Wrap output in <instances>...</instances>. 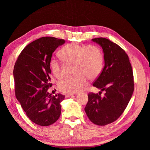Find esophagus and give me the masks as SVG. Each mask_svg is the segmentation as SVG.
Returning a JSON list of instances; mask_svg holds the SVG:
<instances>
[{
    "instance_id": "1",
    "label": "esophagus",
    "mask_w": 150,
    "mask_h": 150,
    "mask_svg": "<svg viewBox=\"0 0 150 150\" xmlns=\"http://www.w3.org/2000/svg\"><path fill=\"white\" fill-rule=\"evenodd\" d=\"M71 96H72V94H66L65 97L66 98H69V97H71Z\"/></svg>"
}]
</instances>
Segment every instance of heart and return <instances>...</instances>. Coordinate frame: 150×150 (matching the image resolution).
<instances>
[{
    "mask_svg": "<svg viewBox=\"0 0 150 150\" xmlns=\"http://www.w3.org/2000/svg\"><path fill=\"white\" fill-rule=\"evenodd\" d=\"M66 64H73L74 75L61 80L58 88L63 93L74 94L83 89L87 78L94 79L103 69L104 57L101 49L95 45H83L72 42L63 47L58 53ZM50 67L54 76L61 79L63 76L61 67L56 60L50 61Z\"/></svg>",
    "mask_w": 150,
    "mask_h": 150,
    "instance_id": "b5f03b06",
    "label": "heart"
}]
</instances>
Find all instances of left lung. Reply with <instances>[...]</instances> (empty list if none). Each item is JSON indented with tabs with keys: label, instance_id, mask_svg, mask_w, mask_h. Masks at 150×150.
Wrapping results in <instances>:
<instances>
[{
	"label": "left lung",
	"instance_id": "left-lung-1",
	"mask_svg": "<svg viewBox=\"0 0 150 150\" xmlns=\"http://www.w3.org/2000/svg\"><path fill=\"white\" fill-rule=\"evenodd\" d=\"M92 41L103 49L104 67L93 83L101 91L88 94L84 111L93 123L104 126L115 121L128 106L134 91L133 73L128 56L118 45L103 38Z\"/></svg>",
	"mask_w": 150,
	"mask_h": 150
}]
</instances>
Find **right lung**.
<instances>
[{"mask_svg":"<svg viewBox=\"0 0 150 150\" xmlns=\"http://www.w3.org/2000/svg\"><path fill=\"white\" fill-rule=\"evenodd\" d=\"M65 43L64 39L42 37L28 44L17 58L13 75L17 100L29 118L42 126L54 123L60 117L61 102L65 96H52L50 61L52 53Z\"/></svg>","mask_w":150,"mask_h":150,"instance_id":"1","label":"right lung"}]
</instances>
